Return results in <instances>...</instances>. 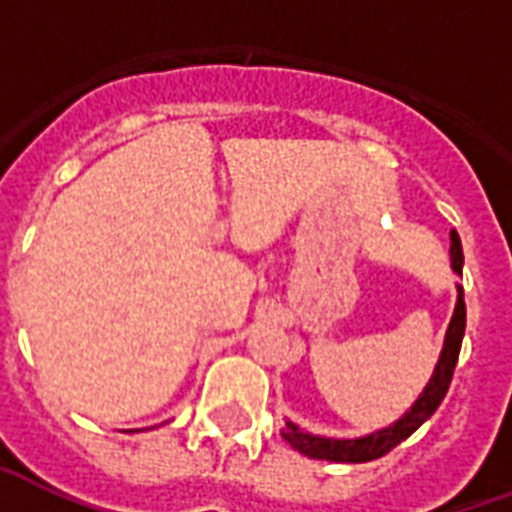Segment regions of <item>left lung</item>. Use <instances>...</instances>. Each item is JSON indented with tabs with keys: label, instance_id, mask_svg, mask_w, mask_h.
I'll use <instances>...</instances> for the list:
<instances>
[{
	"label": "left lung",
	"instance_id": "8db88e82",
	"mask_svg": "<svg viewBox=\"0 0 512 512\" xmlns=\"http://www.w3.org/2000/svg\"><path fill=\"white\" fill-rule=\"evenodd\" d=\"M462 264H465V256H462V243H459L457 232H451V269L462 275ZM457 307H454V315H451L449 331H446V339H443L441 358H438V366H435L430 382H427L425 392L419 395L417 403L408 408L406 414L395 422V425L384 427V430H376L371 435H363V438H323V435L304 433L299 425L293 422H285L283 438L291 443L293 449L304 454L310 459H328V462H350V465H358V462H371V459L384 457L387 451H392L400 441H406L408 435L419 430L425 425L427 419L433 417L435 408L441 406V400L446 398L449 392L451 376H454V368H457L459 350H462V336H465V299H462V288L457 285Z\"/></svg>",
	"mask_w": 512,
	"mask_h": 512
}]
</instances>
